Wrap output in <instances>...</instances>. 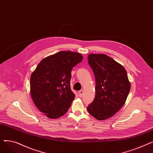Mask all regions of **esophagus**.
I'll return each mask as SVG.
<instances>
[{
    "instance_id": "34e87169",
    "label": "esophagus",
    "mask_w": 153,
    "mask_h": 153,
    "mask_svg": "<svg viewBox=\"0 0 153 153\" xmlns=\"http://www.w3.org/2000/svg\"><path fill=\"white\" fill-rule=\"evenodd\" d=\"M83 93H84V91H83L82 89L81 90V91H79L78 92V94H79V97H82V95H83Z\"/></svg>"
}]
</instances>
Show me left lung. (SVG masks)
Wrapping results in <instances>:
<instances>
[{"label": "left lung", "instance_id": "left-lung-1", "mask_svg": "<svg viewBox=\"0 0 153 153\" xmlns=\"http://www.w3.org/2000/svg\"><path fill=\"white\" fill-rule=\"evenodd\" d=\"M88 62L95 78V95L87 107L88 112L98 120L113 117L125 104L130 82L124 67L105 54H90Z\"/></svg>", "mask_w": 153, "mask_h": 153}]
</instances>
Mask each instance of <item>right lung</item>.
<instances>
[{
    "instance_id": "obj_1",
    "label": "right lung",
    "mask_w": 153,
    "mask_h": 153,
    "mask_svg": "<svg viewBox=\"0 0 153 153\" xmlns=\"http://www.w3.org/2000/svg\"><path fill=\"white\" fill-rule=\"evenodd\" d=\"M80 53L62 51L43 59L30 77V94L37 108L51 119L65 114L74 99L71 71L81 62Z\"/></svg>"
}]
</instances>
